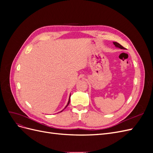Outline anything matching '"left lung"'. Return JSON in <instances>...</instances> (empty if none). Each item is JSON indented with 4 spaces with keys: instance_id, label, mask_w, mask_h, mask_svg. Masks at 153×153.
I'll use <instances>...</instances> for the list:
<instances>
[{
    "instance_id": "8db88e82",
    "label": "left lung",
    "mask_w": 153,
    "mask_h": 153,
    "mask_svg": "<svg viewBox=\"0 0 153 153\" xmlns=\"http://www.w3.org/2000/svg\"><path fill=\"white\" fill-rule=\"evenodd\" d=\"M113 43H114V45H115V47L119 48H121V49L125 50V48H124V47H123V46L120 45L119 43H117V42H113Z\"/></svg>"
}]
</instances>
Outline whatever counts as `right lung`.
<instances>
[{"mask_svg": "<svg viewBox=\"0 0 153 153\" xmlns=\"http://www.w3.org/2000/svg\"><path fill=\"white\" fill-rule=\"evenodd\" d=\"M70 96H71V94H70V96H69V100H68V103H67V105H66V106H65V108H64L62 111H61V112H62V111L64 110V109H65L66 107H67V106H68V105L69 104V102H70Z\"/></svg>", "mask_w": 153, "mask_h": 153, "instance_id": "add662e5", "label": "right lung"}]
</instances>
